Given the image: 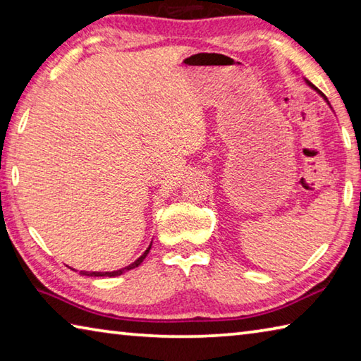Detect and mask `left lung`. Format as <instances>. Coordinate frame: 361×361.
I'll use <instances>...</instances> for the list:
<instances>
[{
	"instance_id": "left-lung-1",
	"label": "left lung",
	"mask_w": 361,
	"mask_h": 361,
	"mask_svg": "<svg viewBox=\"0 0 361 361\" xmlns=\"http://www.w3.org/2000/svg\"><path fill=\"white\" fill-rule=\"evenodd\" d=\"M304 81H305V84H307V85H309V87H310V89H312V90H315V92H317V94H319V95L322 97V99H323V100H325V102L328 103V106H329V108H331V105H329V102H328V99H326V97H325V95H323V94L320 92V90H319V89H317V87H315V85H314L312 82H310V81H307V79H304Z\"/></svg>"
}]
</instances>
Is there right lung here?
Segmentation results:
<instances>
[{"label": "right lung", "instance_id": "obj_1", "mask_svg": "<svg viewBox=\"0 0 361 361\" xmlns=\"http://www.w3.org/2000/svg\"><path fill=\"white\" fill-rule=\"evenodd\" d=\"M151 245H152V242H151ZM151 245H149L148 248H146V252H145L142 256H140V258H138L137 261H133L132 264H129V266H126V267H122V269H118V271H113V272H87V271H81L79 274H81V276H87V277H118V276H122V274H124V272L132 271V269H135V267H138L140 264H142L143 259H145L146 256H148V253H149ZM73 271H75V269H73Z\"/></svg>", "mask_w": 361, "mask_h": 361}]
</instances>
